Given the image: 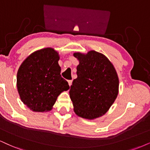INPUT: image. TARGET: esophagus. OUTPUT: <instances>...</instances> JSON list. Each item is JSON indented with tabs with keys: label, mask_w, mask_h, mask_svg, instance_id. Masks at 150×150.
I'll use <instances>...</instances> for the list:
<instances>
[{
	"label": "esophagus",
	"mask_w": 150,
	"mask_h": 150,
	"mask_svg": "<svg viewBox=\"0 0 150 150\" xmlns=\"http://www.w3.org/2000/svg\"><path fill=\"white\" fill-rule=\"evenodd\" d=\"M68 83H69V86H71L72 84V80H69L68 81Z\"/></svg>",
	"instance_id": "34e87169"
}]
</instances>
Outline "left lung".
<instances>
[{
  "label": "left lung",
  "mask_w": 150,
  "mask_h": 150,
  "mask_svg": "<svg viewBox=\"0 0 150 150\" xmlns=\"http://www.w3.org/2000/svg\"><path fill=\"white\" fill-rule=\"evenodd\" d=\"M74 55L79 60L77 78L69 90L75 113L90 120L100 117L117 98L119 80L115 69L105 55L97 51Z\"/></svg>",
  "instance_id": "1"
}]
</instances>
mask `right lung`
<instances>
[{
	"mask_svg": "<svg viewBox=\"0 0 150 150\" xmlns=\"http://www.w3.org/2000/svg\"><path fill=\"white\" fill-rule=\"evenodd\" d=\"M58 60V53L46 48L29 55L18 70L20 98L33 111L51 110L58 95L69 89L67 81L61 77Z\"/></svg>",
	"mask_w": 150,
	"mask_h": 150,
	"instance_id": "add662e5",
	"label": "right lung"
}]
</instances>
